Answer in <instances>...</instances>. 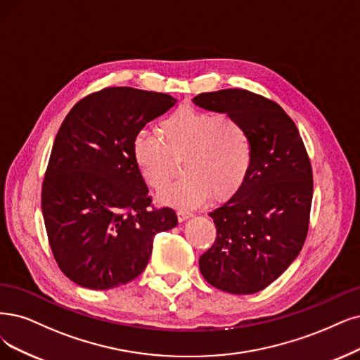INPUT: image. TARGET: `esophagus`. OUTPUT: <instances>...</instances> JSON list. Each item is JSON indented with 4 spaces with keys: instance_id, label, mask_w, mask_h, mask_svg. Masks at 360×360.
Listing matches in <instances>:
<instances>
[{
    "instance_id": "esophagus-1",
    "label": "esophagus",
    "mask_w": 360,
    "mask_h": 360,
    "mask_svg": "<svg viewBox=\"0 0 360 360\" xmlns=\"http://www.w3.org/2000/svg\"><path fill=\"white\" fill-rule=\"evenodd\" d=\"M194 217V214L193 212H190V210H187V209H179L178 210V219L182 222V221H187V219H190V218H193Z\"/></svg>"
}]
</instances>
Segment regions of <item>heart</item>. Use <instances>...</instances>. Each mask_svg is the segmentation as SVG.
<instances>
[{"mask_svg":"<svg viewBox=\"0 0 360 360\" xmlns=\"http://www.w3.org/2000/svg\"><path fill=\"white\" fill-rule=\"evenodd\" d=\"M160 137L139 131L133 158L145 182L162 190L175 173V158L184 157L187 175L162 193L166 203L198 206L212 193L227 198L249 175L254 148L245 126L230 115L179 108L160 124Z\"/></svg>","mask_w":360,"mask_h":360,"instance_id":"1","label":"heart"}]
</instances>
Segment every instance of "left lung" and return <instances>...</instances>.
<instances>
[{
  "instance_id": "left-lung-1",
  "label": "left lung",
  "mask_w": 360,
  "mask_h": 360,
  "mask_svg": "<svg viewBox=\"0 0 360 360\" xmlns=\"http://www.w3.org/2000/svg\"><path fill=\"white\" fill-rule=\"evenodd\" d=\"M193 102L240 122L254 158L238 191L209 217L217 238L198 259L206 281L236 295L271 285L302 249L313 172L300 131L281 105L243 89L200 93Z\"/></svg>"
}]
</instances>
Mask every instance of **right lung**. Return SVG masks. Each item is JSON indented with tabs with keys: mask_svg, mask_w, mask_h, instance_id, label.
<instances>
[{
	"mask_svg": "<svg viewBox=\"0 0 360 360\" xmlns=\"http://www.w3.org/2000/svg\"><path fill=\"white\" fill-rule=\"evenodd\" d=\"M176 99L133 87H106L77 102L58 131L43 181L49 243L62 273L105 290L136 278L155 234L176 227L157 209L133 158L141 129Z\"/></svg>",
	"mask_w": 360,
	"mask_h": 360,
	"instance_id": "obj_1",
	"label": "right lung"
}]
</instances>
